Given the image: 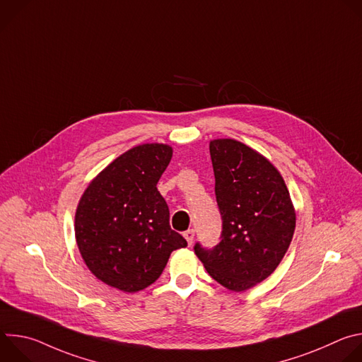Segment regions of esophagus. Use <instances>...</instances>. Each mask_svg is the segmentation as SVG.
<instances>
[{
	"instance_id": "1",
	"label": "esophagus",
	"mask_w": 362,
	"mask_h": 362,
	"mask_svg": "<svg viewBox=\"0 0 362 362\" xmlns=\"http://www.w3.org/2000/svg\"><path fill=\"white\" fill-rule=\"evenodd\" d=\"M183 236H185V239L187 240L189 246H192V243H193V238H194V230H193V229H189V230H186V232L183 233Z\"/></svg>"
}]
</instances>
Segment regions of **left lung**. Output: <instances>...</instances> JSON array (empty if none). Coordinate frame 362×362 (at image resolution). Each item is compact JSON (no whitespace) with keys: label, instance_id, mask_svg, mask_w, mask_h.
I'll use <instances>...</instances> for the list:
<instances>
[{"label":"left lung","instance_id":"1","mask_svg":"<svg viewBox=\"0 0 362 362\" xmlns=\"http://www.w3.org/2000/svg\"><path fill=\"white\" fill-rule=\"evenodd\" d=\"M222 240L214 249L194 245L208 274L242 292L267 279L285 256L296 223L293 203L279 170L259 151L235 139L209 143Z\"/></svg>","mask_w":362,"mask_h":362}]
</instances>
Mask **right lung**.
I'll use <instances>...</instances> for the list:
<instances>
[{"mask_svg": "<svg viewBox=\"0 0 362 362\" xmlns=\"http://www.w3.org/2000/svg\"><path fill=\"white\" fill-rule=\"evenodd\" d=\"M173 156L163 143L124 151L103 169L80 197L76 242L90 272L109 286L137 292L156 281L170 253L187 246L169 225L158 182Z\"/></svg>", "mask_w": 362, "mask_h": 362, "instance_id": "1", "label": "right lung"}]
</instances>
